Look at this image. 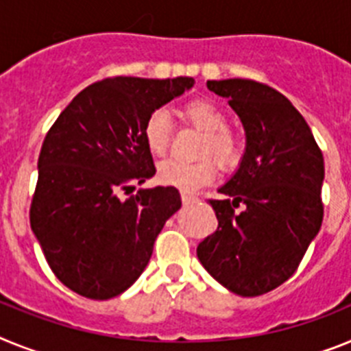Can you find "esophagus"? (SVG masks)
I'll use <instances>...</instances> for the list:
<instances>
[{"instance_id": "34e87169", "label": "esophagus", "mask_w": 351, "mask_h": 351, "mask_svg": "<svg viewBox=\"0 0 351 351\" xmlns=\"http://www.w3.org/2000/svg\"><path fill=\"white\" fill-rule=\"evenodd\" d=\"M182 203H184L185 206L194 205V203H197V197L196 196H191V194H187V193H184V194H182Z\"/></svg>"}]
</instances>
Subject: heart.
Masks as SVG:
<instances>
[{
	"mask_svg": "<svg viewBox=\"0 0 351 351\" xmlns=\"http://www.w3.org/2000/svg\"><path fill=\"white\" fill-rule=\"evenodd\" d=\"M184 117L191 123L206 134V139L201 148V155H212L219 166L231 167L242 157V143L239 136L228 129L226 112L212 100L197 99L184 106ZM173 136V123L169 112L164 109H155L148 114L143 127L148 150L154 155H164L169 148ZM215 175L212 160H201L196 164H187L176 158H167L158 164V180L164 185L180 189L184 193H194L196 189L210 184Z\"/></svg>",
	"mask_w": 351,
	"mask_h": 351,
	"instance_id": "heart-1",
	"label": "heart"
}]
</instances>
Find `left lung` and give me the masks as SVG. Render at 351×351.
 <instances>
[{
    "mask_svg": "<svg viewBox=\"0 0 351 351\" xmlns=\"http://www.w3.org/2000/svg\"><path fill=\"white\" fill-rule=\"evenodd\" d=\"M245 130L239 169L210 199L219 226L197 245L206 272L240 297L288 281L322 228L323 155L293 104L251 79L208 81ZM246 205L240 214L234 208Z\"/></svg>",
    "mask_w": 351,
    "mask_h": 351,
    "instance_id": "1",
    "label": "left lung"
}]
</instances>
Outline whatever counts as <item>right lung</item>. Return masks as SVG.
Segmentation results:
<instances>
[{"label": "right lung", "instance_id": "right-lung-1", "mask_svg": "<svg viewBox=\"0 0 351 351\" xmlns=\"http://www.w3.org/2000/svg\"><path fill=\"white\" fill-rule=\"evenodd\" d=\"M193 86V77L104 79L45 136L29 222L54 276L75 293L108 300L130 288L182 206L175 187L118 194L155 175L143 138L148 114Z\"/></svg>", "mask_w": 351, "mask_h": 351}]
</instances>
